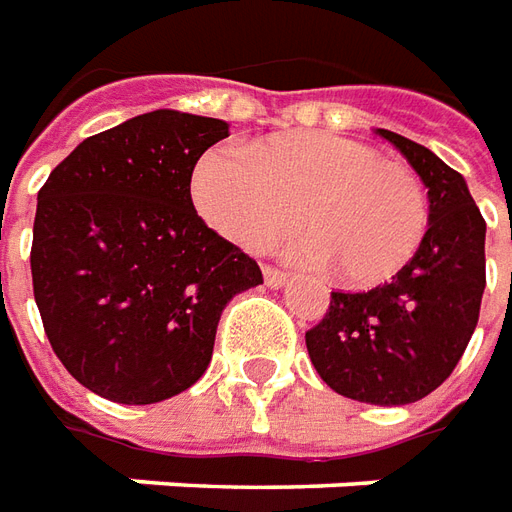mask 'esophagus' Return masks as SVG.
Listing matches in <instances>:
<instances>
[{
    "instance_id": "obj_1",
    "label": "esophagus",
    "mask_w": 512,
    "mask_h": 512,
    "mask_svg": "<svg viewBox=\"0 0 512 512\" xmlns=\"http://www.w3.org/2000/svg\"><path fill=\"white\" fill-rule=\"evenodd\" d=\"M264 284L270 286V289H281V286L289 284V275L275 270V267H264Z\"/></svg>"
}]
</instances>
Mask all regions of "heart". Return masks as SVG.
<instances>
[{"label":"heart","mask_w":512,"mask_h":512,"mask_svg":"<svg viewBox=\"0 0 512 512\" xmlns=\"http://www.w3.org/2000/svg\"><path fill=\"white\" fill-rule=\"evenodd\" d=\"M192 201L220 237L267 248L297 220L286 256L350 286L389 281L427 231V190L400 162L333 132H295L256 148L215 146L192 173Z\"/></svg>","instance_id":"heart-1"}]
</instances>
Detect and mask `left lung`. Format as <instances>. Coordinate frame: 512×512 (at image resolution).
Masks as SVG:
<instances>
[{
	"label": "left lung",
	"instance_id": "1",
	"mask_svg": "<svg viewBox=\"0 0 512 512\" xmlns=\"http://www.w3.org/2000/svg\"><path fill=\"white\" fill-rule=\"evenodd\" d=\"M378 134L427 187L430 226L389 284L331 292V308L306 333V347L336 394L391 408L427 397L458 366L480 320L485 220L458 170L402 134Z\"/></svg>",
	"mask_w": 512,
	"mask_h": 512
}]
</instances>
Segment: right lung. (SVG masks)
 <instances>
[{
    "mask_svg": "<svg viewBox=\"0 0 512 512\" xmlns=\"http://www.w3.org/2000/svg\"><path fill=\"white\" fill-rule=\"evenodd\" d=\"M228 123L154 110L82 140L49 173L32 226L43 331L85 389L121 405L187 391L212 361L228 300L259 264L190 198L195 162Z\"/></svg>",
    "mask_w": 512,
    "mask_h": 512,
    "instance_id": "right-lung-1",
    "label": "right lung"
}]
</instances>
